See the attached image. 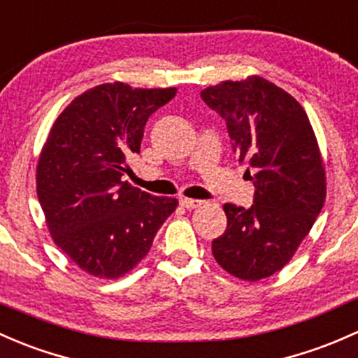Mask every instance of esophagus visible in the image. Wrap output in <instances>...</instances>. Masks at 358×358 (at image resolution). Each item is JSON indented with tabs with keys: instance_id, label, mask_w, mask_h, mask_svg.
<instances>
[{
	"instance_id": "esophagus-1",
	"label": "esophagus",
	"mask_w": 358,
	"mask_h": 358,
	"mask_svg": "<svg viewBox=\"0 0 358 358\" xmlns=\"http://www.w3.org/2000/svg\"><path fill=\"white\" fill-rule=\"evenodd\" d=\"M180 204H182L185 209H195V208H199V206H202V201H197V199L182 197L180 199Z\"/></svg>"
}]
</instances>
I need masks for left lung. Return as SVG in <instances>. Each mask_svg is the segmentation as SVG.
<instances>
[{
    "mask_svg": "<svg viewBox=\"0 0 358 358\" xmlns=\"http://www.w3.org/2000/svg\"><path fill=\"white\" fill-rule=\"evenodd\" d=\"M227 122L233 152L254 182V204H224L228 227L213 240L224 271L259 281L280 271L310 231L326 199V171L299 101L266 78L227 80L201 92Z\"/></svg>",
    "mask_w": 358,
    "mask_h": 358,
    "instance_id": "obj_1",
    "label": "left lung"
}]
</instances>
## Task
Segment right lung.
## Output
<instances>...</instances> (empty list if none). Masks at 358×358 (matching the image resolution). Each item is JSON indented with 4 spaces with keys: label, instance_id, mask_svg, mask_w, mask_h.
I'll return each mask as SVG.
<instances>
[{
    "label": "right lung",
    "instance_id": "obj_1",
    "mask_svg": "<svg viewBox=\"0 0 358 358\" xmlns=\"http://www.w3.org/2000/svg\"><path fill=\"white\" fill-rule=\"evenodd\" d=\"M175 94L101 84L75 97L48 135L37 197L56 245L92 276L115 280L134 269L178 206L123 182L149 116Z\"/></svg>",
    "mask_w": 358,
    "mask_h": 358
}]
</instances>
